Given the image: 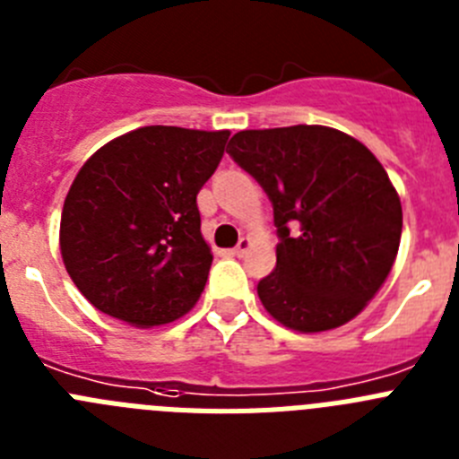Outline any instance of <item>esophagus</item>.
Listing matches in <instances>:
<instances>
[{
	"mask_svg": "<svg viewBox=\"0 0 459 459\" xmlns=\"http://www.w3.org/2000/svg\"><path fill=\"white\" fill-rule=\"evenodd\" d=\"M250 246H253V243H250V238L243 237L241 241L237 243V248H234V255H237V257H243V255H246L250 250Z\"/></svg>",
	"mask_w": 459,
	"mask_h": 459,
	"instance_id": "1",
	"label": "esophagus"
}]
</instances>
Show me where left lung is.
I'll list each match as a JSON object with an SVG mask.
<instances>
[{
  "label": "left lung",
  "mask_w": 459,
  "mask_h": 459,
  "mask_svg": "<svg viewBox=\"0 0 459 459\" xmlns=\"http://www.w3.org/2000/svg\"><path fill=\"white\" fill-rule=\"evenodd\" d=\"M227 153L273 204L275 269L257 294L282 326L319 333L379 291L403 237V204L375 153L328 126L241 131Z\"/></svg>",
  "instance_id": "1"
}]
</instances>
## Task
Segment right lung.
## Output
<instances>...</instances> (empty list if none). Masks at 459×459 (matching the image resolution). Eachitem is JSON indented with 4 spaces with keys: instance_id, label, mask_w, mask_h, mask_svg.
Instances as JSON below:
<instances>
[{
    "instance_id": "obj_1",
    "label": "right lung",
    "mask_w": 459,
    "mask_h": 459,
    "mask_svg": "<svg viewBox=\"0 0 459 459\" xmlns=\"http://www.w3.org/2000/svg\"><path fill=\"white\" fill-rule=\"evenodd\" d=\"M230 131L144 126L89 158L62 211L59 248L82 296L109 317L149 328L184 317L209 278L197 193Z\"/></svg>"
}]
</instances>
